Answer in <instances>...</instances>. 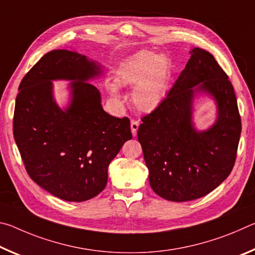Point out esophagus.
I'll list each match as a JSON object with an SVG mask.
<instances>
[{
    "label": "esophagus",
    "instance_id": "34e87169",
    "mask_svg": "<svg viewBox=\"0 0 255 255\" xmlns=\"http://www.w3.org/2000/svg\"><path fill=\"white\" fill-rule=\"evenodd\" d=\"M138 127H139V122H138V120H131V123H130V128H131L132 136H136V135H137Z\"/></svg>",
    "mask_w": 255,
    "mask_h": 255
}]
</instances>
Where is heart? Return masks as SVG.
I'll return each mask as SVG.
<instances>
[{"instance_id":"b5f03b06","label":"heart","mask_w":255,"mask_h":255,"mask_svg":"<svg viewBox=\"0 0 255 255\" xmlns=\"http://www.w3.org/2000/svg\"><path fill=\"white\" fill-rule=\"evenodd\" d=\"M172 76L170 59L164 55L143 50L125 60L116 73L119 85L132 86V101L138 109L145 112L154 111L162 105L169 92ZM114 96L118 89L114 84L108 86Z\"/></svg>"}]
</instances>
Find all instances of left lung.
<instances>
[{
    "mask_svg": "<svg viewBox=\"0 0 255 255\" xmlns=\"http://www.w3.org/2000/svg\"><path fill=\"white\" fill-rule=\"evenodd\" d=\"M184 70L157 109L141 118L138 140L150 187L170 201L195 200L213 191L235 164L242 125L234 88L214 56L193 48ZM197 92L218 103V120L198 132L192 124Z\"/></svg>",
    "mask_w": 255,
    "mask_h": 255,
    "instance_id": "obj_1",
    "label": "left lung"
}]
</instances>
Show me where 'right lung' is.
Wrapping results in <instances>:
<instances>
[{"mask_svg": "<svg viewBox=\"0 0 255 255\" xmlns=\"http://www.w3.org/2000/svg\"><path fill=\"white\" fill-rule=\"evenodd\" d=\"M101 73L84 55L56 49L42 56L19 85L13 135L21 158L30 178L63 200L98 196L110 162L132 137L129 119L107 114L100 92L88 82ZM54 79L73 81L64 111L53 100Z\"/></svg>", "mask_w": 255, "mask_h": 255, "instance_id": "1", "label": "right lung"}]
</instances>
